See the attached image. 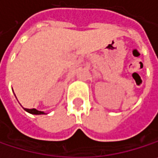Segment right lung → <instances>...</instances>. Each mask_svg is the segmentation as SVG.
I'll return each mask as SVG.
<instances>
[{
  "label": "right lung",
  "instance_id": "right-lung-1",
  "mask_svg": "<svg viewBox=\"0 0 158 158\" xmlns=\"http://www.w3.org/2000/svg\"><path fill=\"white\" fill-rule=\"evenodd\" d=\"M24 110H25V111H27V112H28V113H30V114H32V115H43V114H46L44 111H39V110H37L36 108H31V109L24 108Z\"/></svg>",
  "mask_w": 158,
  "mask_h": 158
}]
</instances>
